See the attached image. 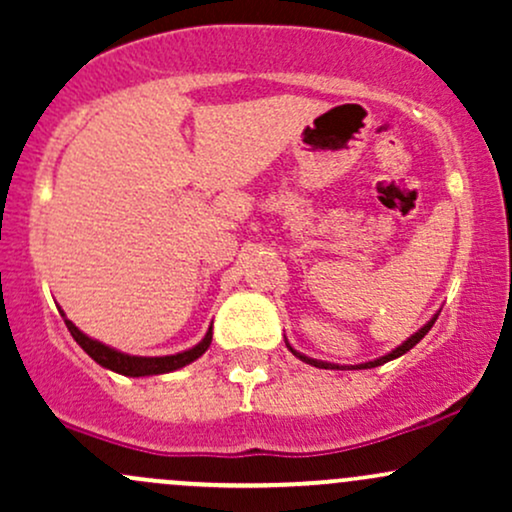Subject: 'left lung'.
<instances>
[{
	"label": "left lung",
	"instance_id": "left-lung-1",
	"mask_svg": "<svg viewBox=\"0 0 512 512\" xmlns=\"http://www.w3.org/2000/svg\"><path fill=\"white\" fill-rule=\"evenodd\" d=\"M438 315H440V310L436 315L431 317V320L426 322L424 327H421L419 332H414L411 334V337L407 339V342H402L399 346H395V349L390 351V354H385V356H380V358H373V361H366V363H358V366H339V363H330V361H317V358H310V356H305V354H301V351H296L293 349V346L286 342V346H289V351L296 358H301V361H305V363H310V366H315V368H332V370H363V368H375V366H383V363H387V361H395V358H399L402 354H407L409 349H414L416 344L421 342V339L426 337L428 334V330H431L433 327V322L438 320Z\"/></svg>",
	"mask_w": 512,
	"mask_h": 512
}]
</instances>
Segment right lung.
Instances as JSON below:
<instances>
[{
  "label": "right lung",
  "mask_w": 512,
  "mask_h": 512,
  "mask_svg": "<svg viewBox=\"0 0 512 512\" xmlns=\"http://www.w3.org/2000/svg\"><path fill=\"white\" fill-rule=\"evenodd\" d=\"M60 313L64 317V325H67V330L72 332V337L76 339V344H79L81 349H84L86 354L98 363V366L113 370V373L129 375V378H149V375L173 373V370H178L182 366H187V363L197 361V358L202 356L204 351L209 349V344H211V327H209L207 334H204L202 342L192 346V349L180 351V354H170V356H129V354H125V351H117V349H113V346H108V344L98 342V339L88 337V334L81 332L72 320H67V315H64L62 308H60Z\"/></svg>",
  "instance_id": "right-lung-1"
}]
</instances>
